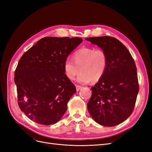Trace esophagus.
Masks as SVG:
<instances>
[{
	"label": "esophagus",
	"mask_w": 152,
	"mask_h": 152,
	"mask_svg": "<svg viewBox=\"0 0 152 152\" xmlns=\"http://www.w3.org/2000/svg\"><path fill=\"white\" fill-rule=\"evenodd\" d=\"M81 88H82L81 86H76V90H77V91H79Z\"/></svg>",
	"instance_id": "esophagus-1"
}]
</instances>
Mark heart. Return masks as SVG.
Returning a JSON list of instances; mask_svg holds the SVG:
<instances>
[{
  "instance_id": "1",
  "label": "heart",
  "mask_w": 152,
  "mask_h": 152,
  "mask_svg": "<svg viewBox=\"0 0 152 152\" xmlns=\"http://www.w3.org/2000/svg\"><path fill=\"white\" fill-rule=\"evenodd\" d=\"M73 60L66 58L64 62V71L69 79L73 80L81 71L77 82L87 84L97 82L104 75L108 67V59L103 49L83 48L73 54Z\"/></svg>"
}]
</instances>
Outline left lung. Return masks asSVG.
Here are the masks:
<instances>
[{
  "label": "left lung",
  "instance_id": "1",
  "mask_svg": "<svg viewBox=\"0 0 152 152\" xmlns=\"http://www.w3.org/2000/svg\"><path fill=\"white\" fill-rule=\"evenodd\" d=\"M107 53L108 67L93 87L87 110L100 125L113 127L125 121L134 108L139 92L137 69L131 53L121 42L110 36L86 39Z\"/></svg>",
  "mask_w": 152,
  "mask_h": 152
}]
</instances>
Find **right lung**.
I'll use <instances>...</instances> for the list:
<instances>
[{
  "label": "right lung",
  "mask_w": 152,
  "mask_h": 152,
  "mask_svg": "<svg viewBox=\"0 0 152 152\" xmlns=\"http://www.w3.org/2000/svg\"><path fill=\"white\" fill-rule=\"evenodd\" d=\"M79 37H46L21 56L15 73L18 105L41 125L57 123L77 91L64 71V62L82 42Z\"/></svg>",
  "instance_id": "obj_1"
}]
</instances>
